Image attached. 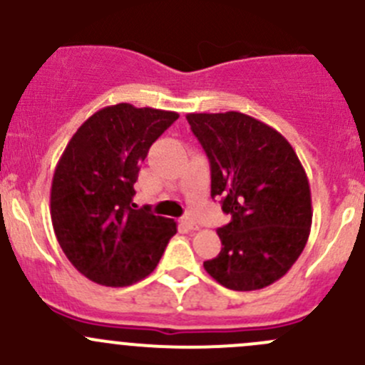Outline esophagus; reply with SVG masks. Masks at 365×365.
<instances>
[{
	"mask_svg": "<svg viewBox=\"0 0 365 365\" xmlns=\"http://www.w3.org/2000/svg\"><path fill=\"white\" fill-rule=\"evenodd\" d=\"M182 226L187 227V230H200V226H197V222L194 219H190V217H182Z\"/></svg>",
	"mask_w": 365,
	"mask_h": 365,
	"instance_id": "obj_1",
	"label": "esophagus"
}]
</instances>
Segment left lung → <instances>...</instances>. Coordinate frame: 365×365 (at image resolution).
I'll return each mask as SVG.
<instances>
[{
  "instance_id": "left-lung-1",
  "label": "left lung",
  "mask_w": 365,
  "mask_h": 365,
  "mask_svg": "<svg viewBox=\"0 0 365 365\" xmlns=\"http://www.w3.org/2000/svg\"><path fill=\"white\" fill-rule=\"evenodd\" d=\"M208 155L212 197L231 220L219 227L222 249L205 270L224 288L254 292L288 274L311 233V189L288 139L249 114L190 113Z\"/></svg>"
}]
</instances>
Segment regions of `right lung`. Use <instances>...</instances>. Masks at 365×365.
I'll list each match as a JSON object with an SVG mask.
<instances>
[{"label": "right lung", "instance_id": "obj_1", "mask_svg": "<svg viewBox=\"0 0 365 365\" xmlns=\"http://www.w3.org/2000/svg\"><path fill=\"white\" fill-rule=\"evenodd\" d=\"M178 113L132 104L91 114L54 169L51 220L58 244L77 272L102 286H128L152 274L173 219L132 203L139 165Z\"/></svg>", "mask_w": 365, "mask_h": 365}]
</instances>
